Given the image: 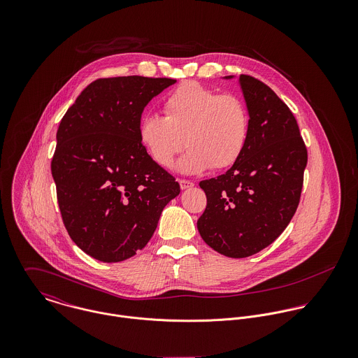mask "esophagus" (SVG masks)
<instances>
[{
	"mask_svg": "<svg viewBox=\"0 0 358 358\" xmlns=\"http://www.w3.org/2000/svg\"><path fill=\"white\" fill-rule=\"evenodd\" d=\"M179 185H180V189H182V190H186V189H190V187L194 186V183L190 182V180H187V179H180V180H179Z\"/></svg>",
	"mask_w": 358,
	"mask_h": 358,
	"instance_id": "obj_1",
	"label": "esophagus"
}]
</instances>
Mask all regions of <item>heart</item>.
<instances>
[{
    "label": "heart",
    "mask_w": 358,
    "mask_h": 358,
    "mask_svg": "<svg viewBox=\"0 0 358 358\" xmlns=\"http://www.w3.org/2000/svg\"><path fill=\"white\" fill-rule=\"evenodd\" d=\"M164 115L146 114L139 139L154 161L171 168L176 155L183 172L226 169L244 153L250 138V111L236 94H220L196 81L180 84L164 99ZM187 141H185L184 139Z\"/></svg>",
    "instance_id": "b5f03b06"
}]
</instances>
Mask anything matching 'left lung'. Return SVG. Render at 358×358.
<instances>
[{
    "mask_svg": "<svg viewBox=\"0 0 358 358\" xmlns=\"http://www.w3.org/2000/svg\"><path fill=\"white\" fill-rule=\"evenodd\" d=\"M250 111L244 153L223 175L200 182L206 208L197 222L205 243L229 257H247L270 245L301 201L307 149L298 122L274 91L240 76Z\"/></svg>",
    "mask_w": 358,
    "mask_h": 358,
    "instance_id": "1",
    "label": "left lung"
}]
</instances>
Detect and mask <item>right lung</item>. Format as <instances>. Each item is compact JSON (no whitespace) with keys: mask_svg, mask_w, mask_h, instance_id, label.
Returning a JSON list of instances; mask_svg holds the SVG:
<instances>
[{"mask_svg":"<svg viewBox=\"0 0 358 358\" xmlns=\"http://www.w3.org/2000/svg\"><path fill=\"white\" fill-rule=\"evenodd\" d=\"M173 78H98L69 107L56 134L51 171L70 238L101 262L145 248L162 209L180 193L139 139L146 104Z\"/></svg>","mask_w":358,"mask_h":358,"instance_id":"add662e5","label":"right lung"}]
</instances>
